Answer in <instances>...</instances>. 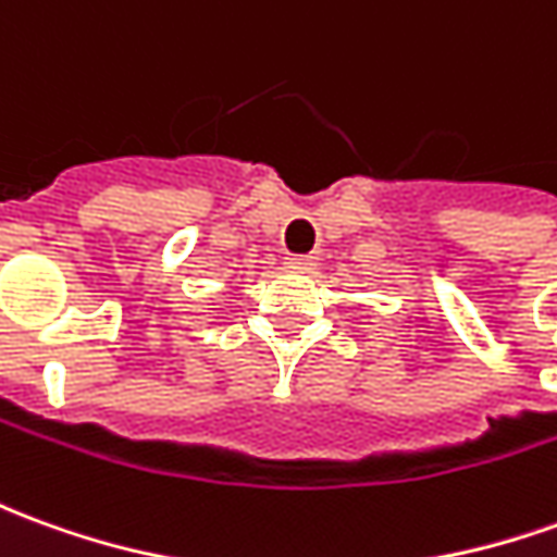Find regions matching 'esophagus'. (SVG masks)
Listing matches in <instances>:
<instances>
[{
    "mask_svg": "<svg viewBox=\"0 0 557 557\" xmlns=\"http://www.w3.org/2000/svg\"><path fill=\"white\" fill-rule=\"evenodd\" d=\"M313 256H286V268H292V271H301V274H307V271H313Z\"/></svg>",
    "mask_w": 557,
    "mask_h": 557,
    "instance_id": "esophagus-1",
    "label": "esophagus"
}]
</instances>
